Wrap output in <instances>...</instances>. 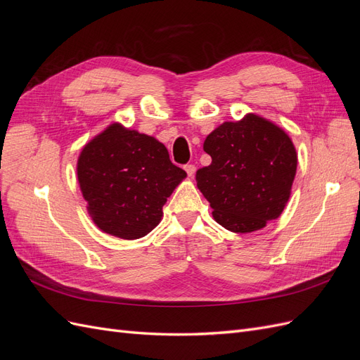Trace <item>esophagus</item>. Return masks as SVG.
Here are the masks:
<instances>
[{"instance_id":"1","label":"esophagus","mask_w":360,"mask_h":360,"mask_svg":"<svg viewBox=\"0 0 360 360\" xmlns=\"http://www.w3.org/2000/svg\"><path fill=\"white\" fill-rule=\"evenodd\" d=\"M184 171L188 172L189 177H192L193 174H195V171H197V167H195L193 163H188V165H184Z\"/></svg>"}]
</instances>
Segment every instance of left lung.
Wrapping results in <instances>:
<instances>
[{
    "mask_svg": "<svg viewBox=\"0 0 360 360\" xmlns=\"http://www.w3.org/2000/svg\"><path fill=\"white\" fill-rule=\"evenodd\" d=\"M204 151L212 163L197 171V186L217 224L233 233H252L279 217L297 168L296 148L284 130L248 114L216 127Z\"/></svg>",
    "mask_w": 360,
    "mask_h": 360,
    "instance_id": "8db88e82",
    "label": "left lung"
}]
</instances>
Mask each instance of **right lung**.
<instances>
[{
	"mask_svg": "<svg viewBox=\"0 0 360 360\" xmlns=\"http://www.w3.org/2000/svg\"><path fill=\"white\" fill-rule=\"evenodd\" d=\"M76 169L94 224L126 240L153 230L167 198L186 177L158 139L118 123L82 148Z\"/></svg>",
	"mask_w": 360,
	"mask_h": 360,
	"instance_id": "obj_1",
	"label": "right lung"
}]
</instances>
